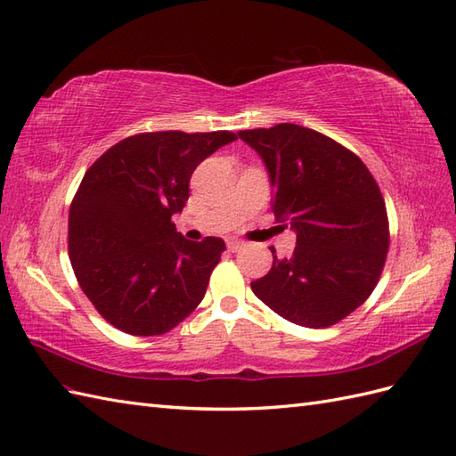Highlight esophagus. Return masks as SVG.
Listing matches in <instances>:
<instances>
[{
	"instance_id": "1",
	"label": "esophagus",
	"mask_w": 456,
	"mask_h": 456,
	"mask_svg": "<svg viewBox=\"0 0 456 456\" xmlns=\"http://www.w3.org/2000/svg\"><path fill=\"white\" fill-rule=\"evenodd\" d=\"M226 246H228L230 251H240L243 246H246V243L240 241L238 238H228V240H226Z\"/></svg>"
}]
</instances>
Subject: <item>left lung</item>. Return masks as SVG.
<instances>
[{"instance_id":"8db88e82","label":"left lung","mask_w":456,"mask_h":456,"mask_svg":"<svg viewBox=\"0 0 456 456\" xmlns=\"http://www.w3.org/2000/svg\"><path fill=\"white\" fill-rule=\"evenodd\" d=\"M238 135L269 172L276 220L296 232L292 257L274 255L253 294L290 323H338L370 297L387 259L379 185L356 154L314 129L279 124Z\"/></svg>"}]
</instances>
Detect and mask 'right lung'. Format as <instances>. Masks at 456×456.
Returning a JSON list of instances; mask_svg holds the SVG:
<instances>
[{"label": "right lung", "mask_w": 456, "mask_h": 456, "mask_svg": "<svg viewBox=\"0 0 456 456\" xmlns=\"http://www.w3.org/2000/svg\"><path fill=\"white\" fill-rule=\"evenodd\" d=\"M236 139L232 131L141 133L86 170L69 208V257L110 325L164 335L201 304L226 246L213 236L185 240L172 216L190 199L197 166Z\"/></svg>", "instance_id": "right-lung-1"}]
</instances>
